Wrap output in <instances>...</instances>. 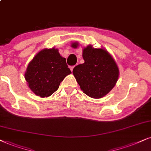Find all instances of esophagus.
Wrapping results in <instances>:
<instances>
[{"label": "esophagus", "instance_id": "1", "mask_svg": "<svg viewBox=\"0 0 151 151\" xmlns=\"http://www.w3.org/2000/svg\"><path fill=\"white\" fill-rule=\"evenodd\" d=\"M74 67H75V66H71V67H70V70H71V71L72 72V71H73V69H74Z\"/></svg>", "mask_w": 151, "mask_h": 151}]
</instances>
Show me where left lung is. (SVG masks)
Here are the masks:
<instances>
[{
  "label": "left lung",
  "instance_id": "obj_1",
  "mask_svg": "<svg viewBox=\"0 0 151 151\" xmlns=\"http://www.w3.org/2000/svg\"><path fill=\"white\" fill-rule=\"evenodd\" d=\"M79 43L71 47L77 48ZM84 63L73 69L74 77L83 92L92 98L105 96L113 89L119 77V69L111 55L104 48H94L88 45L82 52Z\"/></svg>",
  "mask_w": 151,
  "mask_h": 151
}]
</instances>
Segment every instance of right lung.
<instances>
[{"label":"right lung","instance_id":"1","mask_svg":"<svg viewBox=\"0 0 151 151\" xmlns=\"http://www.w3.org/2000/svg\"><path fill=\"white\" fill-rule=\"evenodd\" d=\"M71 71L58 49H44L34 56L24 74L28 86L37 96L47 98L58 90Z\"/></svg>","mask_w":151,"mask_h":151}]
</instances>
